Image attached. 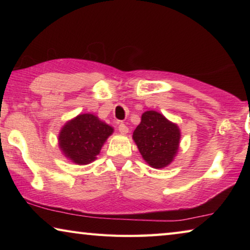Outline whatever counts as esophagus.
Instances as JSON below:
<instances>
[{
	"mask_svg": "<svg viewBox=\"0 0 250 250\" xmlns=\"http://www.w3.org/2000/svg\"><path fill=\"white\" fill-rule=\"evenodd\" d=\"M118 130H119V132L122 134H126L129 132V128L125 124H120L119 126H118Z\"/></svg>",
	"mask_w": 250,
	"mask_h": 250,
	"instance_id": "esophagus-1",
	"label": "esophagus"
}]
</instances>
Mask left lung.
<instances>
[{
    "mask_svg": "<svg viewBox=\"0 0 250 250\" xmlns=\"http://www.w3.org/2000/svg\"><path fill=\"white\" fill-rule=\"evenodd\" d=\"M132 138L143 160L152 167L162 168L174 160L181 132L177 125L168 121L160 112L150 110L142 115Z\"/></svg>",
    "mask_w": 250,
    "mask_h": 250,
    "instance_id": "left-lung-1",
    "label": "left lung"
}]
</instances>
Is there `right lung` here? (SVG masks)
<instances>
[{"label":"right lung","instance_id":"1","mask_svg":"<svg viewBox=\"0 0 250 250\" xmlns=\"http://www.w3.org/2000/svg\"><path fill=\"white\" fill-rule=\"evenodd\" d=\"M112 132V126L95 115H78L62 128L58 135L59 149L73 163L86 166L96 160Z\"/></svg>","mask_w":250,"mask_h":250}]
</instances>
